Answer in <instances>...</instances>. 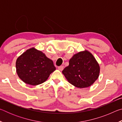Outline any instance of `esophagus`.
<instances>
[{
  "mask_svg": "<svg viewBox=\"0 0 122 122\" xmlns=\"http://www.w3.org/2000/svg\"><path fill=\"white\" fill-rule=\"evenodd\" d=\"M63 68H64V67H63V66H59V67H58V69L59 70V71H62V70L63 69Z\"/></svg>",
  "mask_w": 122,
  "mask_h": 122,
  "instance_id": "1",
  "label": "esophagus"
}]
</instances>
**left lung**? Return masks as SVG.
Wrapping results in <instances>:
<instances>
[{
    "label": "left lung",
    "instance_id": "1",
    "mask_svg": "<svg viewBox=\"0 0 122 122\" xmlns=\"http://www.w3.org/2000/svg\"><path fill=\"white\" fill-rule=\"evenodd\" d=\"M100 73V65L87 50L74 54L69 60V66L62 71L67 81L78 88L92 86L98 78Z\"/></svg>",
    "mask_w": 122,
    "mask_h": 122
}]
</instances>
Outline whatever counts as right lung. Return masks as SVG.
I'll return each instance as SVG.
<instances>
[{
	"instance_id": "add662e5",
	"label": "right lung",
	"mask_w": 122,
	"mask_h": 122,
	"mask_svg": "<svg viewBox=\"0 0 122 122\" xmlns=\"http://www.w3.org/2000/svg\"><path fill=\"white\" fill-rule=\"evenodd\" d=\"M15 67L20 79L32 86L44 83L56 70L53 61L34 47L26 50L18 57Z\"/></svg>"
}]
</instances>
